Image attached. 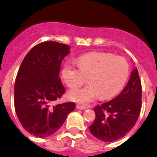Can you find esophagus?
Here are the masks:
<instances>
[{
    "label": "esophagus",
    "instance_id": "1",
    "mask_svg": "<svg viewBox=\"0 0 157 157\" xmlns=\"http://www.w3.org/2000/svg\"><path fill=\"white\" fill-rule=\"evenodd\" d=\"M77 108H78V109L84 110V109H87V108H88V107H87V106H85V105H77Z\"/></svg>",
    "mask_w": 157,
    "mask_h": 157
}]
</instances>
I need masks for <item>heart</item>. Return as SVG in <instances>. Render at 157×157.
Instances as JSON below:
<instances>
[{"label": "heart", "instance_id": "heart-1", "mask_svg": "<svg viewBox=\"0 0 157 157\" xmlns=\"http://www.w3.org/2000/svg\"><path fill=\"white\" fill-rule=\"evenodd\" d=\"M79 67L67 63L62 71L63 79L69 87L75 88L87 81L90 84L73 89L69 98L79 103L91 101L98 95L106 99L118 94L125 85L129 66L124 57L112 53L94 52L77 59Z\"/></svg>", "mask_w": 157, "mask_h": 157}]
</instances>
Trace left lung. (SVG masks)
<instances>
[{
	"label": "left lung",
	"mask_w": 157,
	"mask_h": 157,
	"mask_svg": "<svg viewBox=\"0 0 157 157\" xmlns=\"http://www.w3.org/2000/svg\"><path fill=\"white\" fill-rule=\"evenodd\" d=\"M142 105V85L137 68L122 91L112 101L94 108L95 119L89 128L94 137L104 142L122 138L134 127Z\"/></svg>",
	"instance_id": "1"
}]
</instances>
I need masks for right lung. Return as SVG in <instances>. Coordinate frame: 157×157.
<instances>
[{
	"instance_id": "obj_1",
	"label": "right lung",
	"mask_w": 157,
	"mask_h": 157,
	"mask_svg": "<svg viewBox=\"0 0 157 157\" xmlns=\"http://www.w3.org/2000/svg\"><path fill=\"white\" fill-rule=\"evenodd\" d=\"M70 52L66 44L44 42L27 53L14 83V108L23 128L34 136L45 138L63 125L75 109L74 102L53 105L65 92L59 74L64 57Z\"/></svg>"
}]
</instances>
